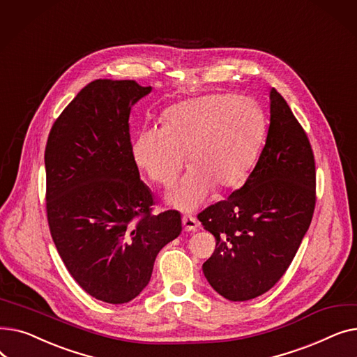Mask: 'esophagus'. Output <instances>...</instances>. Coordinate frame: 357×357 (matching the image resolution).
Here are the masks:
<instances>
[{
    "label": "esophagus",
    "instance_id": "34e87169",
    "mask_svg": "<svg viewBox=\"0 0 357 357\" xmlns=\"http://www.w3.org/2000/svg\"><path fill=\"white\" fill-rule=\"evenodd\" d=\"M182 224H183L185 231H197V230L201 229L198 220L192 215H183L182 217Z\"/></svg>",
    "mask_w": 357,
    "mask_h": 357
}]
</instances>
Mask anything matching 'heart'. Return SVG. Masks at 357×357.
Instances as JSON below:
<instances>
[{
	"label": "heart",
	"instance_id": "heart-1",
	"mask_svg": "<svg viewBox=\"0 0 357 357\" xmlns=\"http://www.w3.org/2000/svg\"><path fill=\"white\" fill-rule=\"evenodd\" d=\"M265 130L264 111L252 98L210 93L169 107L162 116V128L139 133L133 158L150 179L169 188L188 155L190 172L167 199L190 211L207 198L213 186L227 191L246 179Z\"/></svg>",
	"mask_w": 357,
	"mask_h": 357
}]
</instances>
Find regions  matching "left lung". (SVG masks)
<instances>
[{
    "label": "left lung",
    "instance_id": "8db88e82",
    "mask_svg": "<svg viewBox=\"0 0 357 357\" xmlns=\"http://www.w3.org/2000/svg\"><path fill=\"white\" fill-rule=\"evenodd\" d=\"M265 147L241 188L198 214L215 237L202 265L210 285L230 301L268 292L289 268L315 208V162L303 126L271 89Z\"/></svg>",
    "mask_w": 357,
    "mask_h": 357
}]
</instances>
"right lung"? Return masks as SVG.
Instances as JSON below:
<instances>
[{"label": "right lung", "mask_w": 357, "mask_h": 357, "mask_svg": "<svg viewBox=\"0 0 357 357\" xmlns=\"http://www.w3.org/2000/svg\"><path fill=\"white\" fill-rule=\"evenodd\" d=\"M152 91L136 81L82 88L49 133L46 211L54 246L91 296L124 304L149 284L160 249L182 231L181 214H153L130 142L131 107Z\"/></svg>", "instance_id": "obj_1"}]
</instances>
